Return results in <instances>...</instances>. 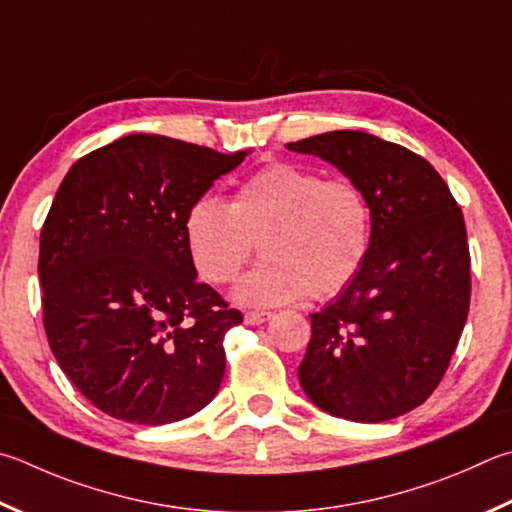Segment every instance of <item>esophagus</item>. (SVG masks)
Listing matches in <instances>:
<instances>
[{
    "label": "esophagus",
    "instance_id": "34e87169",
    "mask_svg": "<svg viewBox=\"0 0 512 512\" xmlns=\"http://www.w3.org/2000/svg\"><path fill=\"white\" fill-rule=\"evenodd\" d=\"M271 318H273L271 311H248L244 315V322L246 324H264V322H268Z\"/></svg>",
    "mask_w": 512,
    "mask_h": 512
}]
</instances>
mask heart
<instances>
[{"label":"heart","instance_id":"heart-1","mask_svg":"<svg viewBox=\"0 0 512 512\" xmlns=\"http://www.w3.org/2000/svg\"><path fill=\"white\" fill-rule=\"evenodd\" d=\"M262 264L235 288L239 302L275 306L304 293L329 300L353 282L371 248V208L356 183L327 179L295 163L259 167L230 206L212 197L185 215L192 266L210 284H228L253 257Z\"/></svg>","mask_w":512,"mask_h":512}]
</instances>
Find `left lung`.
I'll list each match as a JSON object with an SVG mask.
<instances>
[{
  "label": "left lung",
  "mask_w": 512,
  "mask_h": 512,
  "mask_svg": "<svg viewBox=\"0 0 512 512\" xmlns=\"http://www.w3.org/2000/svg\"><path fill=\"white\" fill-rule=\"evenodd\" d=\"M286 147L336 165L371 208L367 262L311 315L300 385L320 410L349 421L407 414L441 383L468 318L463 212L441 174L403 145L340 129Z\"/></svg>",
  "instance_id": "8db88e82"
}]
</instances>
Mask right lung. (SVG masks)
<instances>
[{
	"instance_id": "right-lung-1",
	"label": "right lung",
	"mask_w": 512,
	"mask_h": 512,
	"mask_svg": "<svg viewBox=\"0 0 512 512\" xmlns=\"http://www.w3.org/2000/svg\"><path fill=\"white\" fill-rule=\"evenodd\" d=\"M246 152L129 134L71 165L40 235L49 347L100 412L138 425L217 396L224 336L244 315L197 282L185 215Z\"/></svg>"
}]
</instances>
